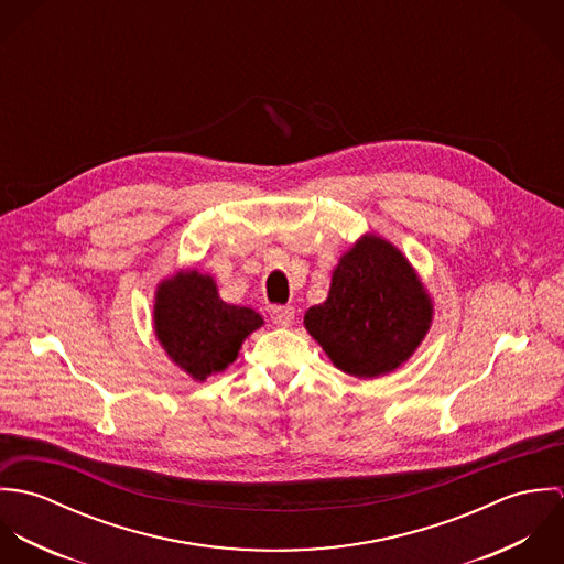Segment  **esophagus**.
Returning <instances> with one entry per match:
<instances>
[{
  "label": "esophagus",
  "instance_id": "1",
  "mask_svg": "<svg viewBox=\"0 0 564 564\" xmlns=\"http://www.w3.org/2000/svg\"><path fill=\"white\" fill-rule=\"evenodd\" d=\"M271 322L278 327H289L295 322V308L293 306H278L271 311Z\"/></svg>",
  "mask_w": 564,
  "mask_h": 564
}]
</instances>
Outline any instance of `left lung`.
I'll return each instance as SVG.
<instances>
[{"label": "left lung", "instance_id": "obj_1", "mask_svg": "<svg viewBox=\"0 0 564 564\" xmlns=\"http://www.w3.org/2000/svg\"><path fill=\"white\" fill-rule=\"evenodd\" d=\"M432 317V297L402 249L367 232L338 258L325 302L306 311L304 325L336 369L371 380L402 367Z\"/></svg>", "mask_w": 564, "mask_h": 564}]
</instances>
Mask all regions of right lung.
<instances>
[{
  "instance_id": "add662e5",
  "label": "right lung",
  "mask_w": 564,
  "mask_h": 564,
  "mask_svg": "<svg viewBox=\"0 0 564 564\" xmlns=\"http://www.w3.org/2000/svg\"><path fill=\"white\" fill-rule=\"evenodd\" d=\"M152 322L169 360L204 382L239 358L242 340L264 319L251 308L224 302L210 273L180 269L156 286Z\"/></svg>"
}]
</instances>
